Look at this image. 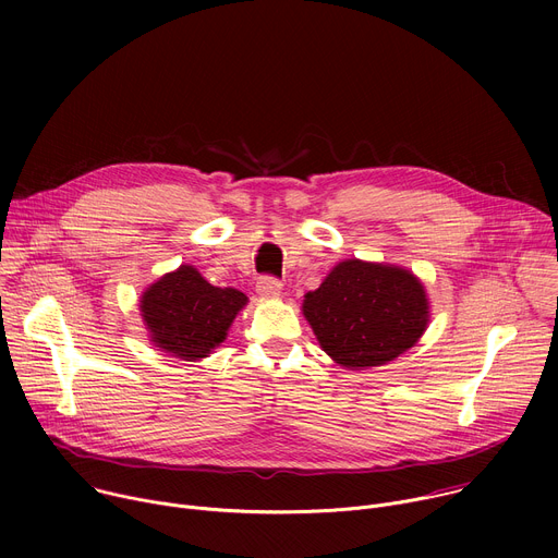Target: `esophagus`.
Here are the masks:
<instances>
[{"label":"esophagus","mask_w":558,"mask_h":558,"mask_svg":"<svg viewBox=\"0 0 558 558\" xmlns=\"http://www.w3.org/2000/svg\"><path fill=\"white\" fill-rule=\"evenodd\" d=\"M256 291L260 295H265V298H278L282 293V282L278 278H274V276H263L256 282Z\"/></svg>","instance_id":"34e87169"}]
</instances>
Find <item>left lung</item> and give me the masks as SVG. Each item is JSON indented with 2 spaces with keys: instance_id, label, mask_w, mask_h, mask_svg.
<instances>
[{
  "instance_id": "obj_1",
  "label": "left lung",
  "mask_w": 558,
  "mask_h": 558,
  "mask_svg": "<svg viewBox=\"0 0 558 558\" xmlns=\"http://www.w3.org/2000/svg\"><path fill=\"white\" fill-rule=\"evenodd\" d=\"M317 342L342 366H379L409 351L426 331L428 300L407 269L347 260L304 295Z\"/></svg>"
}]
</instances>
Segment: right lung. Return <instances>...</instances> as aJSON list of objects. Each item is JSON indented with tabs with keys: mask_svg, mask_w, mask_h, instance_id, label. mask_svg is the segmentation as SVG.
Masks as SVG:
<instances>
[{
	"mask_svg": "<svg viewBox=\"0 0 558 558\" xmlns=\"http://www.w3.org/2000/svg\"><path fill=\"white\" fill-rule=\"evenodd\" d=\"M245 304V293L214 287L187 265L154 282L141 298L151 342L183 360L207 357Z\"/></svg>",
	"mask_w": 558,
	"mask_h": 558,
	"instance_id": "right-lung-1",
	"label": "right lung"
}]
</instances>
